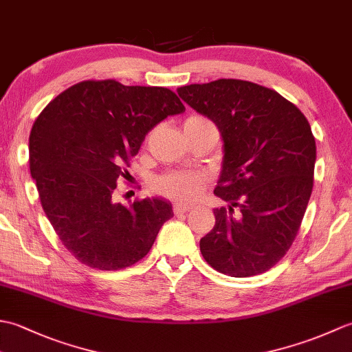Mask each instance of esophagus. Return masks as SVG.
<instances>
[{"label": "esophagus", "instance_id": "1", "mask_svg": "<svg viewBox=\"0 0 352 352\" xmlns=\"http://www.w3.org/2000/svg\"><path fill=\"white\" fill-rule=\"evenodd\" d=\"M190 208H192V206L186 204V203H175L174 204V212L175 213H186V212H189Z\"/></svg>", "mask_w": 352, "mask_h": 352}]
</instances>
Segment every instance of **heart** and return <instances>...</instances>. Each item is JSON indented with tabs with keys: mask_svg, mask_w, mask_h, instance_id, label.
<instances>
[{
	"mask_svg": "<svg viewBox=\"0 0 352 352\" xmlns=\"http://www.w3.org/2000/svg\"><path fill=\"white\" fill-rule=\"evenodd\" d=\"M186 122L210 124L207 119L201 116H192ZM207 182L208 180L204 174H197V172L189 170H172L155 178L154 189L170 199L189 201L195 199L204 192Z\"/></svg>",
	"mask_w": 352,
	"mask_h": 352,
	"instance_id": "1",
	"label": "heart"
}]
</instances>
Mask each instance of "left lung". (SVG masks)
Listing matches in <instances>:
<instances>
[{
  "instance_id": "left-lung-1",
  "label": "left lung",
  "mask_w": 352,
  "mask_h": 352,
  "mask_svg": "<svg viewBox=\"0 0 352 352\" xmlns=\"http://www.w3.org/2000/svg\"><path fill=\"white\" fill-rule=\"evenodd\" d=\"M218 126L222 169L214 227L199 241L206 261L230 276L269 271L295 241L313 189L316 144L295 104L251 81L221 78L177 89Z\"/></svg>"
}]
</instances>
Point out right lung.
Segmentation results:
<instances>
[{"label":"right lung","instance_id":"1","mask_svg":"<svg viewBox=\"0 0 352 352\" xmlns=\"http://www.w3.org/2000/svg\"><path fill=\"white\" fill-rule=\"evenodd\" d=\"M184 106L166 87L81 81L56 96L30 133V172L43 212L74 257L101 271L144 258L174 216L164 198L116 203L148 131Z\"/></svg>","mask_w":352,"mask_h":352}]
</instances>
